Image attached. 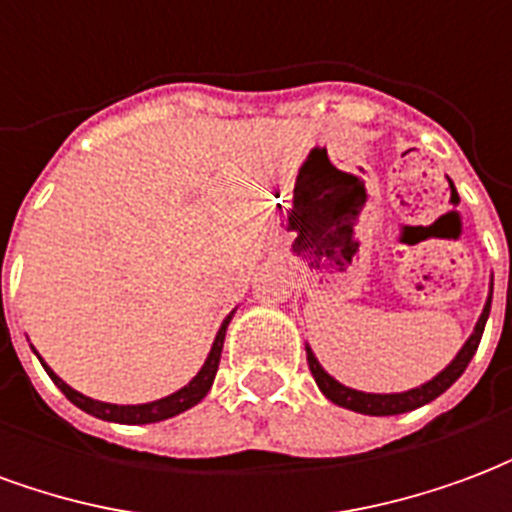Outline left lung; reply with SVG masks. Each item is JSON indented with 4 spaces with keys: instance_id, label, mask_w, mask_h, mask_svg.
<instances>
[{
    "instance_id": "obj_1",
    "label": "left lung",
    "mask_w": 512,
    "mask_h": 512,
    "mask_svg": "<svg viewBox=\"0 0 512 512\" xmlns=\"http://www.w3.org/2000/svg\"><path fill=\"white\" fill-rule=\"evenodd\" d=\"M488 312H491V299L485 304L483 315H480V321L474 326V334L466 340L458 356L452 359L450 365L441 370L439 376L428 381V384L417 386V389H408V392H397V395H370V392H356L351 386H343L340 381H334L321 365H318V359L312 354L310 348H307V365H310V373L315 378V384L321 386V392L332 403L343 408H351V411H359V414H370V417H392V414H406V411H414V408L425 406L430 400H436L441 392H447L458 378L463 376V370L469 367L472 362L474 351H477V345H480V337H483L485 321H488Z\"/></svg>"
}]
</instances>
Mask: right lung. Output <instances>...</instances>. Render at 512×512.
I'll list each match as a JSON object with an SVG mask.
<instances>
[{
    "instance_id": "obj_1",
    "label": "right lung",
    "mask_w": 512,
    "mask_h": 512,
    "mask_svg": "<svg viewBox=\"0 0 512 512\" xmlns=\"http://www.w3.org/2000/svg\"><path fill=\"white\" fill-rule=\"evenodd\" d=\"M233 315H227V321L222 323V329L216 334V340H213V348L208 359H205V365L197 376L191 378L189 384L178 389V392H172L169 397H161V400H153V403H142V406H115V403H101V400H93V397H84L82 392H76L71 386L65 384L51 367H46V373L51 376V381L60 386V392L68 400H71L73 406H79L87 414H93L98 419H106V422H123V425H147V422H161V419H169L180 414V411H186V408L197 406L202 397L208 395V389H211L213 378H216V370H219V359H222V345H224V334H227V323H230ZM40 359V356H38Z\"/></svg>"
}]
</instances>
